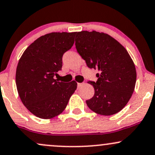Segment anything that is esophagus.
<instances>
[{
  "label": "esophagus",
  "instance_id": "34e87169",
  "mask_svg": "<svg viewBox=\"0 0 155 155\" xmlns=\"http://www.w3.org/2000/svg\"><path fill=\"white\" fill-rule=\"evenodd\" d=\"M81 84H81V83H78V84H77V85H78V87H81Z\"/></svg>",
  "mask_w": 155,
  "mask_h": 155
}]
</instances>
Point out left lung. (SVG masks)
Segmentation results:
<instances>
[{"instance_id": "left-lung-1", "label": "left lung", "mask_w": 155, "mask_h": 155, "mask_svg": "<svg viewBox=\"0 0 155 155\" xmlns=\"http://www.w3.org/2000/svg\"><path fill=\"white\" fill-rule=\"evenodd\" d=\"M76 37V48L87 66L100 71L96 82L88 81L94 94L86 101L87 106L102 115L118 113L135 88L137 71L131 56L122 45L103 32L81 31Z\"/></svg>"}]
</instances>
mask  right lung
Wrapping results in <instances>:
<instances>
[{"label":"right lung","mask_w":155,"mask_h":155,"mask_svg":"<svg viewBox=\"0 0 155 155\" xmlns=\"http://www.w3.org/2000/svg\"><path fill=\"white\" fill-rule=\"evenodd\" d=\"M76 32H51L28 47L18 63L16 88L22 103L33 115L50 119L61 114L77 87L72 81L55 79L62 68L63 54L74 43Z\"/></svg>","instance_id":"1"}]
</instances>
